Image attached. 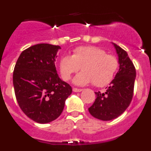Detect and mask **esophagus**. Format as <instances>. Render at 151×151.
<instances>
[{"label": "esophagus", "instance_id": "obj_1", "mask_svg": "<svg viewBox=\"0 0 151 151\" xmlns=\"http://www.w3.org/2000/svg\"><path fill=\"white\" fill-rule=\"evenodd\" d=\"M73 91L74 92H80V91H82V89H78V88H73Z\"/></svg>", "mask_w": 151, "mask_h": 151}]
</instances>
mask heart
Masks as SVG:
<instances>
[{
	"label": "heart",
	"mask_w": 151,
	"mask_h": 151,
	"mask_svg": "<svg viewBox=\"0 0 151 151\" xmlns=\"http://www.w3.org/2000/svg\"><path fill=\"white\" fill-rule=\"evenodd\" d=\"M119 66L115 56L106 54L94 46H81L73 50L72 56H63L60 60V72L63 79L68 81L74 73L83 72L73 78V83L84 86L92 83L103 87L112 82Z\"/></svg>",
	"instance_id": "heart-1"
}]
</instances>
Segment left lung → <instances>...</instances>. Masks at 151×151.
Masks as SVG:
<instances>
[{
	"mask_svg": "<svg viewBox=\"0 0 151 151\" xmlns=\"http://www.w3.org/2000/svg\"><path fill=\"white\" fill-rule=\"evenodd\" d=\"M112 44L118 55L119 71L106 91L95 92V101L88 108L92 116L102 121L114 119L125 111L132 99L136 78L135 69L127 52Z\"/></svg>",
	"mask_w": 151,
	"mask_h": 151,
	"instance_id": "1",
	"label": "left lung"
}]
</instances>
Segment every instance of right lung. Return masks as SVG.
I'll return each instance as SVG.
<instances>
[{"label": "right lung", "instance_id": "1", "mask_svg": "<svg viewBox=\"0 0 151 151\" xmlns=\"http://www.w3.org/2000/svg\"><path fill=\"white\" fill-rule=\"evenodd\" d=\"M60 47L38 44L21 53L14 67L13 83L19 106L29 119L41 124L55 120L71 94L55 66Z\"/></svg>", "mask_w": 151, "mask_h": 151}]
</instances>
